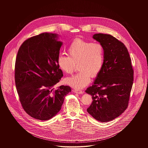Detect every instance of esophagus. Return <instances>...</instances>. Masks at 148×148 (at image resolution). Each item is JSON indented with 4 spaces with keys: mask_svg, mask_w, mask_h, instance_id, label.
Returning a JSON list of instances; mask_svg holds the SVG:
<instances>
[{
    "mask_svg": "<svg viewBox=\"0 0 148 148\" xmlns=\"http://www.w3.org/2000/svg\"><path fill=\"white\" fill-rule=\"evenodd\" d=\"M73 91H74V92L77 93V94H83V92H82V91L79 90H77V89H74V90H73Z\"/></svg>",
    "mask_w": 148,
    "mask_h": 148,
    "instance_id": "34e87169",
    "label": "esophagus"
}]
</instances>
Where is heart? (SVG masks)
I'll return each instance as SVG.
<instances>
[{
    "label": "heart",
    "mask_w": 148,
    "mask_h": 148,
    "mask_svg": "<svg viewBox=\"0 0 148 148\" xmlns=\"http://www.w3.org/2000/svg\"><path fill=\"white\" fill-rule=\"evenodd\" d=\"M69 56L60 54L57 59L59 67L67 74H72L78 64L77 74L67 77L65 82L71 86L82 89L88 84L92 77H97L102 69L104 60V50L98 42H89L77 39L69 45Z\"/></svg>",
    "instance_id": "b5f03b06"
}]
</instances>
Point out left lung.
Returning a JSON list of instances; mask_svg holds the SVG:
<instances>
[{
	"label": "left lung",
	"instance_id": "1",
	"mask_svg": "<svg viewBox=\"0 0 148 148\" xmlns=\"http://www.w3.org/2000/svg\"><path fill=\"white\" fill-rule=\"evenodd\" d=\"M92 38L104 50L102 69L94 83L85 90L92 102L87 112L99 121L120 116L127 108L133 84L134 71L126 47L112 35L95 34Z\"/></svg>",
	"mask_w": 148,
	"mask_h": 148
}]
</instances>
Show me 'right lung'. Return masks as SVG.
Masks as SVG:
<instances>
[{
    "mask_svg": "<svg viewBox=\"0 0 148 148\" xmlns=\"http://www.w3.org/2000/svg\"><path fill=\"white\" fill-rule=\"evenodd\" d=\"M58 39V34L49 33L31 37L21 44L17 54V92L24 110L36 119L47 120L56 115L71 91L69 86L53 88L63 76L57 62L63 42Z\"/></svg>",
    "mask_w": 148,
    "mask_h": 148,
    "instance_id": "obj_1",
    "label": "right lung"
}]
</instances>
